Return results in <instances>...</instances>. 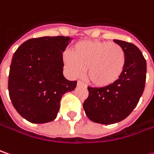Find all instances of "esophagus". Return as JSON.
<instances>
[{
  "label": "esophagus",
  "instance_id": "1",
  "mask_svg": "<svg viewBox=\"0 0 154 154\" xmlns=\"http://www.w3.org/2000/svg\"><path fill=\"white\" fill-rule=\"evenodd\" d=\"M77 85L78 86H84V87H86V85L83 83V82H81V81H77Z\"/></svg>",
  "mask_w": 154,
  "mask_h": 154
}]
</instances>
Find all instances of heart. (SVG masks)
<instances>
[{
	"label": "heart",
	"instance_id": "obj_1",
	"mask_svg": "<svg viewBox=\"0 0 154 154\" xmlns=\"http://www.w3.org/2000/svg\"><path fill=\"white\" fill-rule=\"evenodd\" d=\"M70 54L63 56V65L72 77H80L86 69V77L96 87H107L122 76L126 55L118 43L85 40L74 44Z\"/></svg>",
	"mask_w": 154,
	"mask_h": 154
}]
</instances>
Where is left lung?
<instances>
[{
    "mask_svg": "<svg viewBox=\"0 0 154 154\" xmlns=\"http://www.w3.org/2000/svg\"><path fill=\"white\" fill-rule=\"evenodd\" d=\"M113 41L122 47L126 55L122 76L107 87H88L89 96L83 104L86 116L103 125L122 121L131 114L143 94L146 77V62L140 49L131 42Z\"/></svg>",
    "mask_w": 154,
    "mask_h": 154,
    "instance_id": "8db88e82",
    "label": "left lung"
}]
</instances>
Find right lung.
<instances>
[{"label":"right lung","instance_id":"1","mask_svg":"<svg viewBox=\"0 0 154 154\" xmlns=\"http://www.w3.org/2000/svg\"><path fill=\"white\" fill-rule=\"evenodd\" d=\"M71 40L63 35L33 38L14 52L8 92L15 110L26 120L35 124L54 120L62 96L76 88L77 81L63 74V52Z\"/></svg>","mask_w":154,"mask_h":154}]
</instances>
